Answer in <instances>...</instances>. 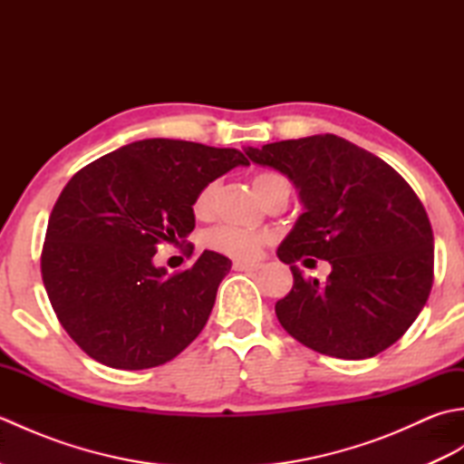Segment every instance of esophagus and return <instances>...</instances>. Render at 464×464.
<instances>
[{
    "instance_id": "esophagus-1",
    "label": "esophagus",
    "mask_w": 464,
    "mask_h": 464,
    "mask_svg": "<svg viewBox=\"0 0 464 464\" xmlns=\"http://www.w3.org/2000/svg\"><path fill=\"white\" fill-rule=\"evenodd\" d=\"M235 271H259L261 263H245V261H235L233 263Z\"/></svg>"
}]
</instances>
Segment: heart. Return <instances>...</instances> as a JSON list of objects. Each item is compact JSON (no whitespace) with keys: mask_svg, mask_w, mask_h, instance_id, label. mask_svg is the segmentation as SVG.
<instances>
[{"mask_svg":"<svg viewBox=\"0 0 464 464\" xmlns=\"http://www.w3.org/2000/svg\"><path fill=\"white\" fill-rule=\"evenodd\" d=\"M287 183L285 177L279 173H259L253 177V189L257 193L259 199H263L273 187ZM215 193H217V183L211 181L203 185L199 193L195 195L193 199V215L199 217V219H207L213 213V203H215ZM207 247L227 255V257L233 259H255L261 253L263 247V237L257 233L239 229V227H215L209 233L205 235Z\"/></svg>","mask_w":464,"mask_h":464,"instance_id":"heart-1","label":"heart"}]
</instances>
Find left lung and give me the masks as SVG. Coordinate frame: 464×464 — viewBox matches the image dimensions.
Returning <instances> with one entry per match:
<instances>
[{
	"instance_id": "8db88e82",
	"label": "left lung",
	"mask_w": 464,
	"mask_h": 464,
	"mask_svg": "<svg viewBox=\"0 0 464 464\" xmlns=\"http://www.w3.org/2000/svg\"><path fill=\"white\" fill-rule=\"evenodd\" d=\"M249 160L287 175L303 215L279 245L293 289L275 304L291 337L337 359H369L397 343L432 287V229L417 193L377 155L333 133L249 147ZM332 263L324 284L295 262Z\"/></svg>"
}]
</instances>
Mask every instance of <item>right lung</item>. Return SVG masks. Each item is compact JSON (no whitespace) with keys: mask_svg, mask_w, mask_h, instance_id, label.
I'll return each mask as SVG.
<instances>
[{"mask_svg":"<svg viewBox=\"0 0 464 464\" xmlns=\"http://www.w3.org/2000/svg\"><path fill=\"white\" fill-rule=\"evenodd\" d=\"M237 165H249L237 150L143 140L69 179L47 221L42 279L62 327L92 359L160 367L203 331L231 261L203 251L169 275L153 255L161 243H185L195 195Z\"/></svg>","mask_w":464,"mask_h":464,"instance_id":"1","label":"right lung"}]
</instances>
